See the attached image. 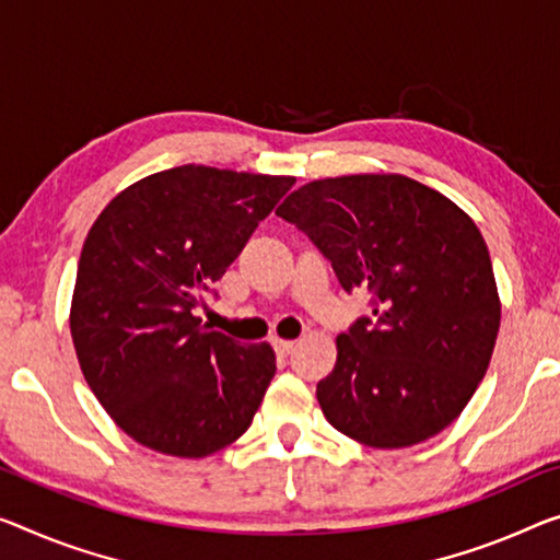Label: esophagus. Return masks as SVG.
I'll use <instances>...</instances> for the list:
<instances>
[{
	"mask_svg": "<svg viewBox=\"0 0 560 560\" xmlns=\"http://www.w3.org/2000/svg\"><path fill=\"white\" fill-rule=\"evenodd\" d=\"M272 346H275V350L280 352V355H290V352L295 350V340H282V338H275V340H272Z\"/></svg>",
	"mask_w": 560,
	"mask_h": 560,
	"instance_id": "obj_1",
	"label": "esophagus"
}]
</instances>
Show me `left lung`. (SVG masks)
Here are the masks:
<instances>
[{"label": "left lung", "mask_w": 560, "mask_h": 560, "mask_svg": "<svg viewBox=\"0 0 560 560\" xmlns=\"http://www.w3.org/2000/svg\"><path fill=\"white\" fill-rule=\"evenodd\" d=\"M328 257L340 285L375 295L338 335L317 383L328 423L370 448H410L448 428L483 381L501 328L476 222L406 175L313 179L278 208Z\"/></svg>", "instance_id": "obj_1"}]
</instances>
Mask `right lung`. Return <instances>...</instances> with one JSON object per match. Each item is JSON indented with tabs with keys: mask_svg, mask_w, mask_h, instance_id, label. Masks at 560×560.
Masks as SVG:
<instances>
[{
	"mask_svg": "<svg viewBox=\"0 0 560 560\" xmlns=\"http://www.w3.org/2000/svg\"><path fill=\"white\" fill-rule=\"evenodd\" d=\"M292 183L172 167L125 187L90 228L72 292V342L102 408L144 448L205 458L250 428L275 350L208 330L197 307Z\"/></svg>",
	"mask_w": 560,
	"mask_h": 560,
	"instance_id": "1",
	"label": "right lung"
}]
</instances>
